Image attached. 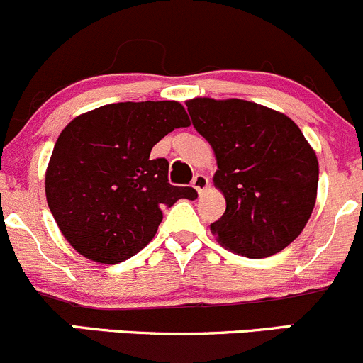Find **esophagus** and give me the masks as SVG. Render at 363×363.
Here are the masks:
<instances>
[{"mask_svg": "<svg viewBox=\"0 0 363 363\" xmlns=\"http://www.w3.org/2000/svg\"><path fill=\"white\" fill-rule=\"evenodd\" d=\"M193 188L196 189L198 194H200V196H201V194L205 193V189L208 188V177H207V175H203V174H196V175H194Z\"/></svg>", "mask_w": 363, "mask_h": 363, "instance_id": "obj_1", "label": "esophagus"}]
</instances>
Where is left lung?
<instances>
[{
	"instance_id": "8db88e82",
	"label": "left lung",
	"mask_w": 363,
	"mask_h": 363,
	"mask_svg": "<svg viewBox=\"0 0 363 363\" xmlns=\"http://www.w3.org/2000/svg\"><path fill=\"white\" fill-rule=\"evenodd\" d=\"M186 106L216 152L213 186L226 198V212L211 224L217 242L250 259L291 245L311 217L318 188V160L299 127L242 99L196 97Z\"/></svg>"
}]
</instances>
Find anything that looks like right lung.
Instances as JSON below:
<instances>
[{
  "instance_id": "add662e5",
  "label": "right lung",
  "mask_w": 363,
  "mask_h": 363,
  "mask_svg": "<svg viewBox=\"0 0 363 363\" xmlns=\"http://www.w3.org/2000/svg\"><path fill=\"white\" fill-rule=\"evenodd\" d=\"M189 127L175 101L118 102L83 113L60 132L45 174L50 212L83 257L118 264L151 242L163 207L193 188L169 182V162L151 150L174 128Z\"/></svg>"
}]
</instances>
